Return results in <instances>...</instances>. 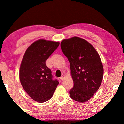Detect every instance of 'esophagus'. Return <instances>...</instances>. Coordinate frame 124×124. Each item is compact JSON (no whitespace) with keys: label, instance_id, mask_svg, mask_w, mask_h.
Wrapping results in <instances>:
<instances>
[{"label":"esophagus","instance_id":"34e87169","mask_svg":"<svg viewBox=\"0 0 124 124\" xmlns=\"http://www.w3.org/2000/svg\"><path fill=\"white\" fill-rule=\"evenodd\" d=\"M65 78H66V76H65V75H62L61 77H60V79H62V80H64V79Z\"/></svg>","mask_w":124,"mask_h":124}]
</instances>
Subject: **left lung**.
Returning a JSON list of instances; mask_svg holds the SVG:
<instances>
[{
	"instance_id": "obj_1",
	"label": "left lung",
	"mask_w": 124,
	"mask_h": 124,
	"mask_svg": "<svg viewBox=\"0 0 124 124\" xmlns=\"http://www.w3.org/2000/svg\"><path fill=\"white\" fill-rule=\"evenodd\" d=\"M60 46L70 62L74 82L70 97L79 102H86L102 81L103 67L99 54L91 44L78 37L62 40Z\"/></svg>"
}]
</instances>
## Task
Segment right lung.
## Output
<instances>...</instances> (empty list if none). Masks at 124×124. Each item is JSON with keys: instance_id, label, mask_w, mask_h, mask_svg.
Wrapping results in <instances>:
<instances>
[{"instance_id": "right-lung-1", "label": "right lung", "mask_w": 124, "mask_h": 124, "mask_svg": "<svg viewBox=\"0 0 124 124\" xmlns=\"http://www.w3.org/2000/svg\"><path fill=\"white\" fill-rule=\"evenodd\" d=\"M59 42L40 39L30 45L25 53L19 71L24 90L33 100L42 103L51 98L59 82L53 80L46 62L58 48Z\"/></svg>"}]
</instances>
